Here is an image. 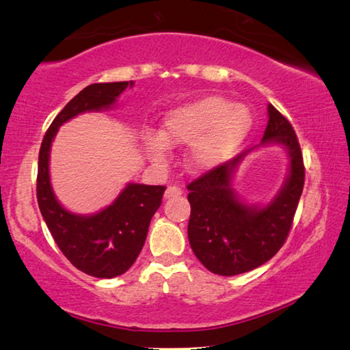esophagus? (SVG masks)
Segmentation results:
<instances>
[{
    "mask_svg": "<svg viewBox=\"0 0 350 350\" xmlns=\"http://www.w3.org/2000/svg\"><path fill=\"white\" fill-rule=\"evenodd\" d=\"M182 194V189L179 187H168L165 189V199H171V198H176V196H180Z\"/></svg>",
    "mask_w": 350,
    "mask_h": 350,
    "instance_id": "34e87169",
    "label": "esophagus"
}]
</instances>
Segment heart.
Returning <instances> with one entry per match:
<instances>
[{
	"instance_id": "b5f03b06",
	"label": "heart",
	"mask_w": 350,
	"mask_h": 350,
	"mask_svg": "<svg viewBox=\"0 0 350 350\" xmlns=\"http://www.w3.org/2000/svg\"><path fill=\"white\" fill-rule=\"evenodd\" d=\"M253 125L245 105H233L221 96H205L170 109L161 133L145 131L142 142L152 162L165 163L170 146L188 145L191 170H210L224 163L247 139Z\"/></svg>"
}]
</instances>
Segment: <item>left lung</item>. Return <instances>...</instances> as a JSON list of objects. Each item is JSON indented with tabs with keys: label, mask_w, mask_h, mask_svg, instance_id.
<instances>
[{
	"label": "left lung",
	"mask_w": 350,
	"mask_h": 350,
	"mask_svg": "<svg viewBox=\"0 0 350 350\" xmlns=\"http://www.w3.org/2000/svg\"><path fill=\"white\" fill-rule=\"evenodd\" d=\"M260 145H281L288 174L267 205L245 204L233 189V174L250 154L245 150L189 183L188 241L211 273L241 275L267 262L286 242L304 187L303 154L292 125L273 105Z\"/></svg>",
	"instance_id": "1"
}]
</instances>
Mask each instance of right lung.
Here are the masks:
<instances>
[{
    "mask_svg": "<svg viewBox=\"0 0 350 350\" xmlns=\"http://www.w3.org/2000/svg\"><path fill=\"white\" fill-rule=\"evenodd\" d=\"M133 85L134 81H116L86 86L51 123L38 156L37 199L52 238L74 267L102 280L123 275L137 259L165 187L131 182L106 208L94 215H75L58 202L52 189L51 146L63 123L83 112L114 108L118 96Z\"/></svg>",
    "mask_w": 350,
    "mask_h": 350,
    "instance_id": "1",
    "label": "right lung"
}]
</instances>
